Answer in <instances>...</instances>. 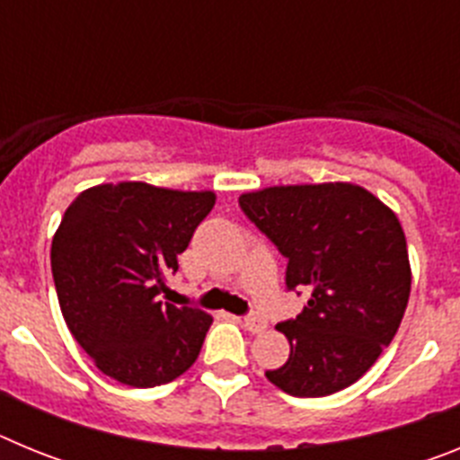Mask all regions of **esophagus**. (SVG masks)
<instances>
[{
  "mask_svg": "<svg viewBox=\"0 0 460 460\" xmlns=\"http://www.w3.org/2000/svg\"><path fill=\"white\" fill-rule=\"evenodd\" d=\"M243 327L249 329L251 334H260V332H265L267 329V320L262 318V315H258V313H251V315L243 318Z\"/></svg>",
  "mask_w": 460,
  "mask_h": 460,
  "instance_id": "34e87169",
  "label": "esophagus"
}]
</instances>
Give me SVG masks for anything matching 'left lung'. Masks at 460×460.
<instances>
[{"label": "left lung", "instance_id": "1", "mask_svg": "<svg viewBox=\"0 0 460 460\" xmlns=\"http://www.w3.org/2000/svg\"><path fill=\"white\" fill-rule=\"evenodd\" d=\"M243 214L288 258L290 290H308L276 324L290 357L267 380L290 396L350 387L396 336L410 299L408 243L396 214L350 181L267 186L239 195Z\"/></svg>", "mask_w": 460, "mask_h": 460}]
</instances>
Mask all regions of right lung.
I'll list each match as a JSON object with an SVG mask.
<instances>
[{"instance_id":"add662e5","label":"right lung","mask_w":460,"mask_h":460,"mask_svg":"<svg viewBox=\"0 0 460 460\" xmlns=\"http://www.w3.org/2000/svg\"><path fill=\"white\" fill-rule=\"evenodd\" d=\"M214 202V190L119 181L83 190L64 211L50 249L57 299L101 373L147 389L193 367L211 315L161 295Z\"/></svg>"}]
</instances>
